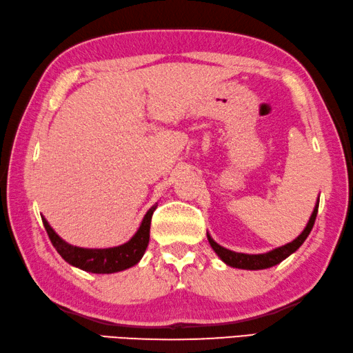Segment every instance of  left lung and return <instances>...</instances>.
<instances>
[{
  "label": "left lung",
  "instance_id": "1",
  "mask_svg": "<svg viewBox=\"0 0 353 353\" xmlns=\"http://www.w3.org/2000/svg\"><path fill=\"white\" fill-rule=\"evenodd\" d=\"M318 207H319V199L315 203V208H313V213L310 216L309 222H307L305 228L303 230V233H301L296 239H293L292 242L285 243V245L274 248V250H272V252H267V253H261V254L238 253V252H233V250H228L225 247L219 245V243L211 238L208 233H207V238H208L211 248L214 250L216 254L219 256V258L225 262L227 265L234 267V268H242V270H264V268H270L273 265L279 264V262H283L285 258H288V256L296 252V250L303 245L304 241L307 239V236H309L312 232L313 223H315L316 214H318Z\"/></svg>",
  "mask_w": 353,
  "mask_h": 353
}]
</instances>
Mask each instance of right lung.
<instances>
[{"instance_id": "1", "label": "right lung", "mask_w": 353, "mask_h": 353, "mask_svg": "<svg viewBox=\"0 0 353 353\" xmlns=\"http://www.w3.org/2000/svg\"><path fill=\"white\" fill-rule=\"evenodd\" d=\"M156 208L157 203L152 205V207L146 211L139 230L130 241L111 248H83L70 245V243L63 241L60 236L54 232V228L49 225V222L44 219V216H41V219L43 225L49 234L50 242H52L57 252L60 253L61 258L65 259L68 264L89 273L108 274L131 268L142 259V256L145 254V250L148 247L150 242L151 217Z\"/></svg>"}]
</instances>
